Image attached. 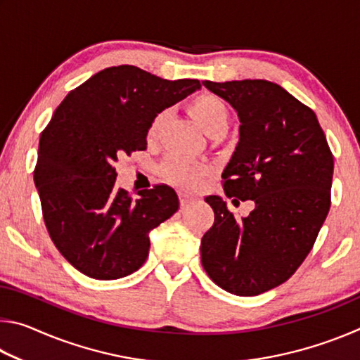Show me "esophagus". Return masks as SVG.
I'll return each mask as SVG.
<instances>
[{"label":"esophagus","instance_id":"1","mask_svg":"<svg viewBox=\"0 0 360 360\" xmlns=\"http://www.w3.org/2000/svg\"><path fill=\"white\" fill-rule=\"evenodd\" d=\"M179 200H181V206H182V208H184V206H188V205H191L195 198L192 197L191 193H187V192H179Z\"/></svg>","mask_w":360,"mask_h":360}]
</instances>
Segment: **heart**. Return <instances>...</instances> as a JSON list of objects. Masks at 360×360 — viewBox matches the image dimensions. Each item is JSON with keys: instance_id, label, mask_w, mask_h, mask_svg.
<instances>
[{"instance_id": "heart-1", "label": "heart", "mask_w": 360, "mask_h": 360, "mask_svg": "<svg viewBox=\"0 0 360 360\" xmlns=\"http://www.w3.org/2000/svg\"><path fill=\"white\" fill-rule=\"evenodd\" d=\"M192 115L198 122L200 127L208 133L210 136H214L217 133H225L230 124V111L225 103L216 95L202 94L197 98H193L191 106ZM167 119V111H160L152 119L148 138L154 139L160 131L163 122ZM162 176L176 186L184 188H195L200 186L206 174H210L211 167L203 160H195V158L172 155L168 157L160 167Z\"/></svg>"}]
</instances>
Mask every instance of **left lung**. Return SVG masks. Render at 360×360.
I'll list each match as a JSON object with an SVG mask.
<instances>
[{
    "mask_svg": "<svg viewBox=\"0 0 360 360\" xmlns=\"http://www.w3.org/2000/svg\"><path fill=\"white\" fill-rule=\"evenodd\" d=\"M203 85L240 117V141L222 173L233 202L252 200L236 219L217 195L205 198L214 224L202 238V265L219 288L259 295L294 275L330 210L333 155L313 109L264 79Z\"/></svg>",
    "mask_w": 360,
    "mask_h": 360,
    "instance_id": "obj_1",
    "label": "left lung"
}]
</instances>
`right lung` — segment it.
<instances>
[{
  "label": "right lung",
  "instance_id": "obj_1",
  "mask_svg": "<svg viewBox=\"0 0 360 360\" xmlns=\"http://www.w3.org/2000/svg\"><path fill=\"white\" fill-rule=\"evenodd\" d=\"M202 87L138 66L96 72L65 96L41 133L34 186L49 235L70 264L94 279L131 275L149 255V231L179 208L165 184L133 198L115 187L114 163L144 150L155 115Z\"/></svg>",
  "mask_w": 360,
  "mask_h": 360
}]
</instances>
